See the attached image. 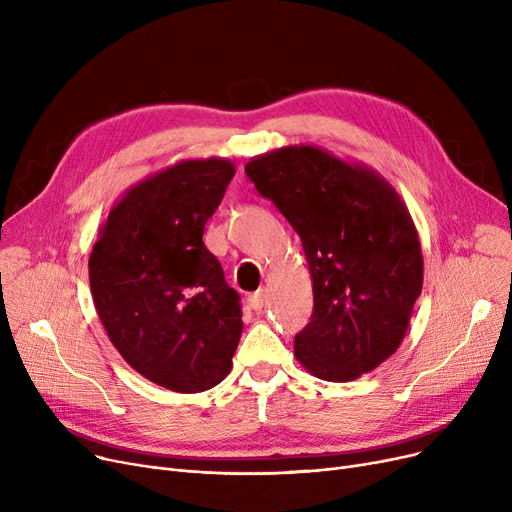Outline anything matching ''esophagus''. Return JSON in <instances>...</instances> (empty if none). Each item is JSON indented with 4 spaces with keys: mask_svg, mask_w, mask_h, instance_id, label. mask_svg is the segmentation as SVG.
Wrapping results in <instances>:
<instances>
[{
    "mask_svg": "<svg viewBox=\"0 0 512 512\" xmlns=\"http://www.w3.org/2000/svg\"><path fill=\"white\" fill-rule=\"evenodd\" d=\"M249 305H251L255 311H261V309H263V305H265V290H263V288L251 294V297H249Z\"/></svg>",
    "mask_w": 512,
    "mask_h": 512,
    "instance_id": "esophagus-1",
    "label": "esophagus"
}]
</instances>
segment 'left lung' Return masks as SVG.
Here are the masks:
<instances>
[{
    "instance_id": "8db88e82",
    "label": "left lung",
    "mask_w": 512,
    "mask_h": 512,
    "mask_svg": "<svg viewBox=\"0 0 512 512\" xmlns=\"http://www.w3.org/2000/svg\"><path fill=\"white\" fill-rule=\"evenodd\" d=\"M299 234L313 313L294 357L319 380L351 382L390 359L423 288V255L394 186L359 161L288 145L245 166Z\"/></svg>"
}]
</instances>
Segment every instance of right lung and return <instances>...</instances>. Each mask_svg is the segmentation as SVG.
<instances>
[{"instance_id": "right-lung-1", "label": "right lung", "mask_w": 512, "mask_h": 512, "mask_svg": "<svg viewBox=\"0 0 512 512\" xmlns=\"http://www.w3.org/2000/svg\"><path fill=\"white\" fill-rule=\"evenodd\" d=\"M234 170L224 157L182 159L130 186L89 257L93 303L116 351L172 392L218 386L242 334L238 294L203 242Z\"/></svg>"}]
</instances>
